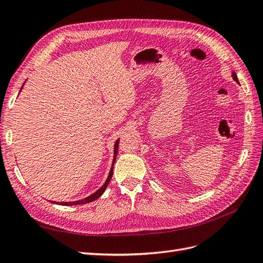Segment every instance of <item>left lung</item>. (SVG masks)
<instances>
[{"label":"left lung","instance_id":"8db88e82","mask_svg":"<svg viewBox=\"0 0 263 263\" xmlns=\"http://www.w3.org/2000/svg\"><path fill=\"white\" fill-rule=\"evenodd\" d=\"M232 77H233V79H234V80H235L236 82H238V78H237V76H236V73H235V72H233V73H232Z\"/></svg>","mask_w":263,"mask_h":263}]
</instances>
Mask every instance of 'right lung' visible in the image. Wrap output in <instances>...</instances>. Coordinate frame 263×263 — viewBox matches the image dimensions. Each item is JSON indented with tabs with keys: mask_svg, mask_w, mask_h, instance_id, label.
<instances>
[{
	"mask_svg": "<svg viewBox=\"0 0 263 263\" xmlns=\"http://www.w3.org/2000/svg\"><path fill=\"white\" fill-rule=\"evenodd\" d=\"M25 83V82H24ZM24 85V84H23ZM22 89H23V86H22ZM22 89L20 90V92L22 91ZM118 144H119V139H117L116 141H115V145H114V157H113V163H112V168H110V170H109V173H108V177H107V179H106V181H105V183L104 184H103L97 192H94L93 194H91L90 196H87V197H85V198H82V200H79V201H74V202H51V203H53V204H58V205H63V206H71V205H79V204H86V203H90V202H93V201H95V200H98V198L104 193V191H105V189L107 187V185H108V183H109V181H110V179H112V177H113V166H114V163H115V160H116V156H117V151H118Z\"/></svg>",
	"mask_w": 263,
	"mask_h": 263,
	"instance_id": "right-lung-1",
	"label": "right lung"
}]
</instances>
